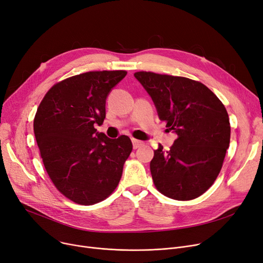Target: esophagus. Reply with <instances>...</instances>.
<instances>
[{"mask_svg":"<svg viewBox=\"0 0 263 263\" xmlns=\"http://www.w3.org/2000/svg\"><path fill=\"white\" fill-rule=\"evenodd\" d=\"M132 144H133V148L137 149V148H140V147H142L144 145V142L139 141V140H135V139H132Z\"/></svg>","mask_w":263,"mask_h":263,"instance_id":"1","label":"esophagus"}]
</instances>
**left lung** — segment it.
<instances>
[{
	"mask_svg": "<svg viewBox=\"0 0 263 263\" xmlns=\"http://www.w3.org/2000/svg\"><path fill=\"white\" fill-rule=\"evenodd\" d=\"M159 118L178 137L168 151L155 150L150 172L157 190L176 200L199 197L216 180L230 143L228 113L215 93L183 77L135 72Z\"/></svg>",
	"mask_w": 263,
	"mask_h": 263,
	"instance_id": "left-lung-1",
	"label": "left lung"
}]
</instances>
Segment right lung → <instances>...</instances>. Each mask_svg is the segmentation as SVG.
Masks as SVG:
<instances>
[{"label": "right lung", "mask_w": 263, "mask_h": 263, "mask_svg": "<svg viewBox=\"0 0 263 263\" xmlns=\"http://www.w3.org/2000/svg\"><path fill=\"white\" fill-rule=\"evenodd\" d=\"M127 71H89L54 84L41 100L34 134L51 181L68 199L91 205L117 187L132 151L126 135L97 132L105 118L108 92Z\"/></svg>", "instance_id": "add662e5"}]
</instances>
